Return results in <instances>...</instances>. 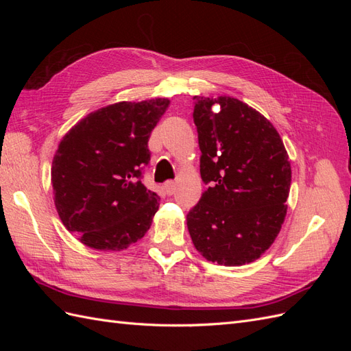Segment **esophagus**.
Wrapping results in <instances>:
<instances>
[{
	"label": "esophagus",
	"mask_w": 351,
	"mask_h": 351,
	"mask_svg": "<svg viewBox=\"0 0 351 351\" xmlns=\"http://www.w3.org/2000/svg\"><path fill=\"white\" fill-rule=\"evenodd\" d=\"M164 192H165V195H168V196L174 195V192H176V183H174V182H167V183L164 184Z\"/></svg>",
	"instance_id": "34e87169"
}]
</instances>
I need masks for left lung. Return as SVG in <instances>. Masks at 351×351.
Returning a JSON list of instances; mask_svg holds the SVG:
<instances>
[{
	"label": "left lung",
	"mask_w": 351,
	"mask_h": 351,
	"mask_svg": "<svg viewBox=\"0 0 351 351\" xmlns=\"http://www.w3.org/2000/svg\"><path fill=\"white\" fill-rule=\"evenodd\" d=\"M200 177L208 189L189 210L195 247L239 267L256 261L278 236L287 214L291 167L275 127L230 98L195 97Z\"/></svg>",
	"instance_id": "1"
}]
</instances>
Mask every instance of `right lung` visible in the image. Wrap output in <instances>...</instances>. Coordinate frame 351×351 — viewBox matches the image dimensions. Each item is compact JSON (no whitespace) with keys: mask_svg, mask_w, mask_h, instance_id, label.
Masks as SVG:
<instances>
[{"mask_svg":"<svg viewBox=\"0 0 351 351\" xmlns=\"http://www.w3.org/2000/svg\"><path fill=\"white\" fill-rule=\"evenodd\" d=\"M168 99L117 102L90 112L62 137L51 168L58 215L80 241L121 250L149 230L159 196L142 183L147 141Z\"/></svg>","mask_w":351,"mask_h":351,"instance_id":"obj_1","label":"right lung"}]
</instances>
